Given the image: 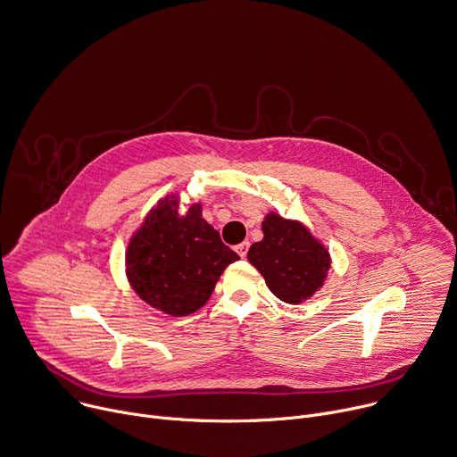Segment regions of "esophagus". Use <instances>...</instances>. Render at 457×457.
Wrapping results in <instances>:
<instances>
[{
  "mask_svg": "<svg viewBox=\"0 0 457 457\" xmlns=\"http://www.w3.org/2000/svg\"><path fill=\"white\" fill-rule=\"evenodd\" d=\"M248 248H250V243H248V241H243V243H239V245L236 246V252L245 259L246 253H248Z\"/></svg>",
  "mask_w": 457,
  "mask_h": 457,
  "instance_id": "34e87169",
  "label": "esophagus"
}]
</instances>
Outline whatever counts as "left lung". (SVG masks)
<instances>
[{"label":"left lung","instance_id":"left-lung-1","mask_svg":"<svg viewBox=\"0 0 457 457\" xmlns=\"http://www.w3.org/2000/svg\"><path fill=\"white\" fill-rule=\"evenodd\" d=\"M270 292L288 304L310 299L326 281L329 252L299 221L270 212L262 221V239L248 250Z\"/></svg>","mask_w":457,"mask_h":457}]
</instances>
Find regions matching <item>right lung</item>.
I'll list each match as a JSON object with an SVG mask.
<instances>
[{
    "label": "right lung",
    "instance_id": "right-lung-1",
    "mask_svg": "<svg viewBox=\"0 0 457 457\" xmlns=\"http://www.w3.org/2000/svg\"><path fill=\"white\" fill-rule=\"evenodd\" d=\"M179 198L169 195L145 216L126 252L129 285L153 308L184 317L212 295L223 270L239 259L202 218L195 204L178 212Z\"/></svg>",
    "mask_w": 457,
    "mask_h": 457
}]
</instances>
